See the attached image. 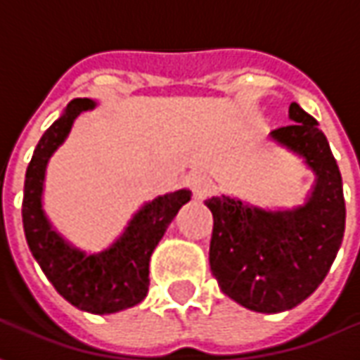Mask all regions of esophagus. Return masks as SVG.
<instances>
[{
    "instance_id": "obj_1",
    "label": "esophagus",
    "mask_w": 360,
    "mask_h": 360,
    "mask_svg": "<svg viewBox=\"0 0 360 360\" xmlns=\"http://www.w3.org/2000/svg\"><path fill=\"white\" fill-rule=\"evenodd\" d=\"M187 185L196 198H204L214 191V183L210 181V177H206L202 173H191L187 177Z\"/></svg>"
}]
</instances>
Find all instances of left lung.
<instances>
[{
    "label": "left lung",
    "instance_id": "obj_1",
    "mask_svg": "<svg viewBox=\"0 0 360 360\" xmlns=\"http://www.w3.org/2000/svg\"><path fill=\"white\" fill-rule=\"evenodd\" d=\"M293 125L270 136L307 160L316 185L304 206L266 212L229 196L206 200L214 218L210 270L221 291L255 312H283L314 293L332 268L345 231L338 162L316 119L289 105Z\"/></svg>",
    "mask_w": 360,
    "mask_h": 360
}]
</instances>
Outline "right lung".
Returning <instances> with one entry per match:
<instances>
[{
    "label": "right lung",
    "instance_id": "1",
    "mask_svg": "<svg viewBox=\"0 0 360 360\" xmlns=\"http://www.w3.org/2000/svg\"><path fill=\"white\" fill-rule=\"evenodd\" d=\"M92 108L94 102L89 98L73 100L36 144L25 177L22 227L32 257L63 299L92 314H111L131 309L146 297L150 257L181 206L191 200V191L181 188L146 204L131 219L125 233L100 255L89 257L69 247L44 216V173L75 117Z\"/></svg>",
    "mask_w": 360,
    "mask_h": 360
}]
</instances>
